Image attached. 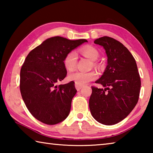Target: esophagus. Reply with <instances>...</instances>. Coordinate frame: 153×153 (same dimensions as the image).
I'll return each mask as SVG.
<instances>
[{
	"label": "esophagus",
	"instance_id": "1",
	"mask_svg": "<svg viewBox=\"0 0 153 153\" xmlns=\"http://www.w3.org/2000/svg\"><path fill=\"white\" fill-rule=\"evenodd\" d=\"M75 86H76V88L77 89V90H81L82 88H83V85H80V84H75Z\"/></svg>",
	"mask_w": 153,
	"mask_h": 153
}]
</instances>
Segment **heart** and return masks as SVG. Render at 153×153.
I'll list each match as a JSON object with an SVG mask.
<instances>
[{"label": "heart", "instance_id": "1", "mask_svg": "<svg viewBox=\"0 0 153 153\" xmlns=\"http://www.w3.org/2000/svg\"><path fill=\"white\" fill-rule=\"evenodd\" d=\"M80 53H82V55L86 56V57L90 59L92 61L97 60L98 56H99V53H98V51L94 47L82 48L80 50ZM77 59V56L76 52L74 51L69 52L63 59L65 67L68 71H73L76 67ZM94 65L95 66L97 65V64L96 63H94ZM97 73L94 71H91L89 72L77 71L69 74L68 78L70 81H73L76 84L84 85L97 79Z\"/></svg>", "mask_w": 153, "mask_h": 153}]
</instances>
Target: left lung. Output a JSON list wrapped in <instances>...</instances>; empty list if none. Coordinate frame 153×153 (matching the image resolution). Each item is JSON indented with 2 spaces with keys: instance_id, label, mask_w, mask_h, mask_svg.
Masks as SVG:
<instances>
[{
  "instance_id": "1",
  "label": "left lung",
  "mask_w": 153,
  "mask_h": 153,
  "mask_svg": "<svg viewBox=\"0 0 153 153\" xmlns=\"http://www.w3.org/2000/svg\"><path fill=\"white\" fill-rule=\"evenodd\" d=\"M107 56V66L95 82L105 89L92 86L90 112L98 122L107 126L124 120L135 107L140 90V77L135 59L123 44L108 36L96 39Z\"/></svg>"
}]
</instances>
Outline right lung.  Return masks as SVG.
<instances>
[{"instance_id": "1", "label": "right lung", "mask_w": 153, "mask_h": 153, "mask_svg": "<svg viewBox=\"0 0 153 153\" xmlns=\"http://www.w3.org/2000/svg\"><path fill=\"white\" fill-rule=\"evenodd\" d=\"M85 39L60 36L46 40L30 52L20 71V91L24 103L36 120L55 125L65 120L77 90L74 82L60 84L67 76L63 59Z\"/></svg>"}]
</instances>
